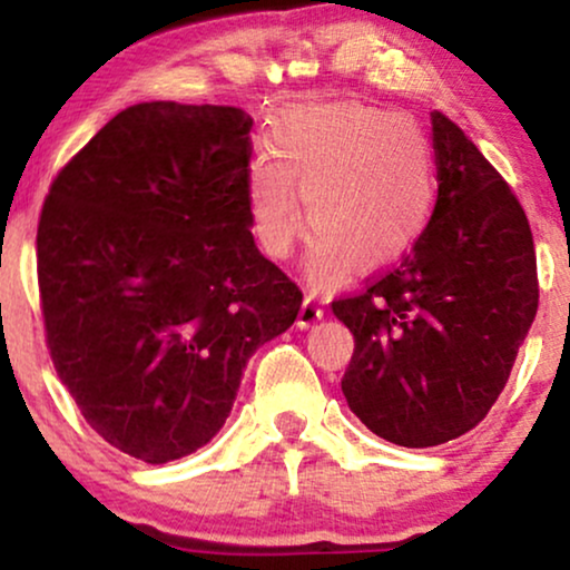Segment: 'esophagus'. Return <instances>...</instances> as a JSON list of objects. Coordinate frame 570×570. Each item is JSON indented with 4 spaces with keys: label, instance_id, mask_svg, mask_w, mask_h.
I'll return each mask as SVG.
<instances>
[{
    "label": "esophagus",
    "instance_id": "esophagus-1",
    "mask_svg": "<svg viewBox=\"0 0 570 570\" xmlns=\"http://www.w3.org/2000/svg\"><path fill=\"white\" fill-rule=\"evenodd\" d=\"M322 316H324L322 303H318V299L313 297V294H305L303 307H299V316H297V326H303V330H305V326L316 324Z\"/></svg>",
    "mask_w": 570,
    "mask_h": 570
}]
</instances>
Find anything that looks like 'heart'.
Returning a JSON list of instances; mask_svg holds the SVG:
<instances>
[{
    "mask_svg": "<svg viewBox=\"0 0 570 570\" xmlns=\"http://www.w3.org/2000/svg\"><path fill=\"white\" fill-rule=\"evenodd\" d=\"M271 155L248 166V217L271 257L316 238L311 276L337 284L396 263L421 238L436 195L429 144L412 122L367 104L305 107L278 122Z\"/></svg>",
    "mask_w": 570,
    "mask_h": 570,
    "instance_id": "1",
    "label": "heart"
}]
</instances>
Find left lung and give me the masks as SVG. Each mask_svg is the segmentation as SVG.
<instances>
[{"label": "left lung", "instance_id": "left-lung-1", "mask_svg": "<svg viewBox=\"0 0 570 570\" xmlns=\"http://www.w3.org/2000/svg\"><path fill=\"white\" fill-rule=\"evenodd\" d=\"M436 206L389 271L332 299L353 332L343 394L358 421L402 448L474 429L499 399L539 307L525 212L485 155L431 115Z\"/></svg>", "mask_w": 570, "mask_h": 570}]
</instances>
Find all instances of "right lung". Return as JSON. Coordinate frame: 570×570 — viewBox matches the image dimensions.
<instances>
[{"mask_svg":"<svg viewBox=\"0 0 570 570\" xmlns=\"http://www.w3.org/2000/svg\"><path fill=\"white\" fill-rule=\"evenodd\" d=\"M248 134L244 109L136 104L42 203L37 281L53 367L85 423L144 463L212 440L252 353L303 305L248 230Z\"/></svg>","mask_w":570,"mask_h":570,"instance_id":"obj_1","label":"right lung"}]
</instances>
